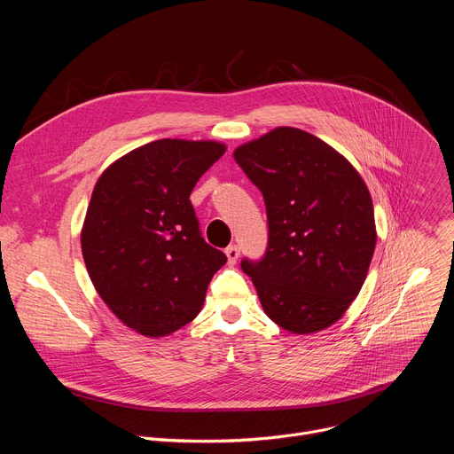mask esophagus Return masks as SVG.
<instances>
[{"label":"esophagus","mask_w":454,"mask_h":454,"mask_svg":"<svg viewBox=\"0 0 454 454\" xmlns=\"http://www.w3.org/2000/svg\"><path fill=\"white\" fill-rule=\"evenodd\" d=\"M239 254H240V251H239V247H237L235 244H231V246L226 247V256H228V264H230V266H233V264L237 262Z\"/></svg>","instance_id":"34e87169"}]
</instances>
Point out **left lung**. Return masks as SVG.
Returning <instances> with one entry per match:
<instances>
[{"label":"left lung","instance_id":"8db88e82","mask_svg":"<svg viewBox=\"0 0 454 454\" xmlns=\"http://www.w3.org/2000/svg\"><path fill=\"white\" fill-rule=\"evenodd\" d=\"M233 158L266 203V253L240 262L264 312L294 334L331 327L359 294L375 249L364 181L331 145L294 127L240 145Z\"/></svg>","mask_w":454,"mask_h":454}]
</instances>
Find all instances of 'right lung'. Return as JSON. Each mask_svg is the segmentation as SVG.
Masks as SVG:
<instances>
[{
    "instance_id": "obj_1",
    "label": "right lung",
    "mask_w": 454,
    "mask_h": 454,
    "mask_svg": "<svg viewBox=\"0 0 454 454\" xmlns=\"http://www.w3.org/2000/svg\"><path fill=\"white\" fill-rule=\"evenodd\" d=\"M224 151L217 142L163 138L98 177L82 254L97 293L129 329L160 338L200 314L226 254L203 239L190 193Z\"/></svg>"
}]
</instances>
